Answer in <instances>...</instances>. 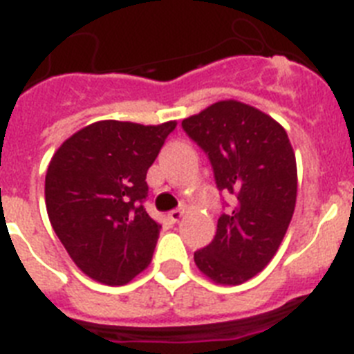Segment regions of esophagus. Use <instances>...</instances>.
Listing matches in <instances>:
<instances>
[{"mask_svg": "<svg viewBox=\"0 0 354 354\" xmlns=\"http://www.w3.org/2000/svg\"><path fill=\"white\" fill-rule=\"evenodd\" d=\"M183 214H184V207H177V209H174V211H170L168 212V218H170L171 221H179L180 218H183Z\"/></svg>", "mask_w": 354, "mask_h": 354, "instance_id": "1", "label": "esophagus"}]
</instances>
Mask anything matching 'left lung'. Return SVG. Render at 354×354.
<instances>
[{
  "instance_id": "8db88e82",
  "label": "left lung",
  "mask_w": 354,
  "mask_h": 354,
  "mask_svg": "<svg viewBox=\"0 0 354 354\" xmlns=\"http://www.w3.org/2000/svg\"><path fill=\"white\" fill-rule=\"evenodd\" d=\"M183 129L209 158L216 187L234 196L195 264L214 282L239 286L264 270L286 236L298 192L294 150L278 122L237 101L209 106Z\"/></svg>"
}]
</instances>
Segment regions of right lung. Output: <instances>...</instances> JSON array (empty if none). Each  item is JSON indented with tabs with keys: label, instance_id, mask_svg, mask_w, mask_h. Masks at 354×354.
Listing matches in <instances>:
<instances>
[{
	"label": "right lung",
	"instance_id": "obj_1",
	"mask_svg": "<svg viewBox=\"0 0 354 354\" xmlns=\"http://www.w3.org/2000/svg\"><path fill=\"white\" fill-rule=\"evenodd\" d=\"M175 122L102 120L72 134L46 175L49 221L83 273L124 286L152 261L161 225L145 211L147 171Z\"/></svg>",
	"mask_w": 354,
	"mask_h": 354
}]
</instances>
